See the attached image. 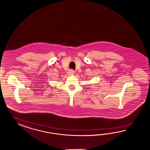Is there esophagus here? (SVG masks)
I'll return each instance as SVG.
<instances>
[{"mask_svg":"<svg viewBox=\"0 0 150 150\" xmlns=\"http://www.w3.org/2000/svg\"><path fill=\"white\" fill-rule=\"evenodd\" d=\"M69 73L70 75H74V73H75V71L73 70H70L69 71Z\"/></svg>","mask_w":150,"mask_h":150,"instance_id":"obj_1","label":"esophagus"}]
</instances>
